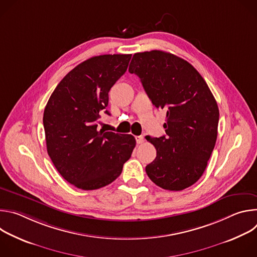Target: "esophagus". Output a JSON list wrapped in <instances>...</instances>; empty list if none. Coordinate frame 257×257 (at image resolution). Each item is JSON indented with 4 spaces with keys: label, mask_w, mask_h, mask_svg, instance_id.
<instances>
[{
    "label": "esophagus",
    "mask_w": 257,
    "mask_h": 257,
    "mask_svg": "<svg viewBox=\"0 0 257 257\" xmlns=\"http://www.w3.org/2000/svg\"><path fill=\"white\" fill-rule=\"evenodd\" d=\"M135 139H136V142H137V144H142V143L144 142L143 136H136V137H135Z\"/></svg>",
    "instance_id": "1"
}]
</instances>
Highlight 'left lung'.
<instances>
[{"mask_svg":"<svg viewBox=\"0 0 257 257\" xmlns=\"http://www.w3.org/2000/svg\"><path fill=\"white\" fill-rule=\"evenodd\" d=\"M129 72L167 113L166 135L146 136L157 150L146 174L166 190L190 187L202 176L216 141L219 113L210 89L191 64L163 51L134 54Z\"/></svg>","mask_w":257,"mask_h":257,"instance_id":"left-lung-1","label":"left lung"}]
</instances>
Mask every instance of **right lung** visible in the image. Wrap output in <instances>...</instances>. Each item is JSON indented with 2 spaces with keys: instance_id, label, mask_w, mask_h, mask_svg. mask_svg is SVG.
Masks as SVG:
<instances>
[{
  "instance_id": "right-lung-1",
  "label": "right lung",
  "mask_w": 257,
  "mask_h": 257,
  "mask_svg": "<svg viewBox=\"0 0 257 257\" xmlns=\"http://www.w3.org/2000/svg\"><path fill=\"white\" fill-rule=\"evenodd\" d=\"M131 55L92 57L57 85L44 112L48 154L61 176L82 190L108 185L122 173L136 145L131 134L104 132L98 119L108 91L127 70Z\"/></svg>"
}]
</instances>
